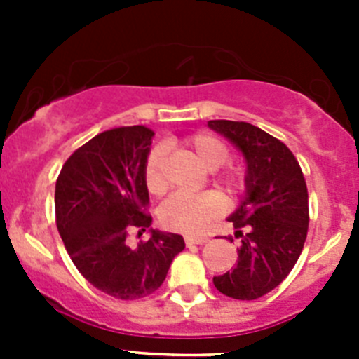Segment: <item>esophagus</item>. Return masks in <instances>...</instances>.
I'll return each instance as SVG.
<instances>
[{"label": "esophagus", "mask_w": 359, "mask_h": 359, "mask_svg": "<svg viewBox=\"0 0 359 359\" xmlns=\"http://www.w3.org/2000/svg\"><path fill=\"white\" fill-rule=\"evenodd\" d=\"M208 241V236H185L187 246L190 244H205Z\"/></svg>", "instance_id": "1"}]
</instances>
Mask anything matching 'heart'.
Returning a JSON list of instances; mask_svg holds the SVG:
<instances>
[{
    "label": "heart",
    "mask_w": 359,
    "mask_h": 359,
    "mask_svg": "<svg viewBox=\"0 0 359 359\" xmlns=\"http://www.w3.org/2000/svg\"><path fill=\"white\" fill-rule=\"evenodd\" d=\"M185 147L192 152V156L207 169L214 170L226 161L228 147L223 142L208 135L198 133L185 140ZM145 187L151 194L160 196L167 190V174H165V149L161 145L149 152L144 167ZM226 183L236 185V176L226 174ZM224 210V199L219 192L207 190L201 194H185L176 192L161 203L158 217L165 228L183 233H196L205 224Z\"/></svg>",
    "instance_id": "1"
}]
</instances>
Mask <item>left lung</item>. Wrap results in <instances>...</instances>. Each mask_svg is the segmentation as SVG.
I'll return each instance as SVG.
<instances>
[{"mask_svg":"<svg viewBox=\"0 0 359 359\" xmlns=\"http://www.w3.org/2000/svg\"><path fill=\"white\" fill-rule=\"evenodd\" d=\"M246 161L244 198L228 217L241 237L236 268L214 277L217 291L237 300L264 297L290 275L302 253L309 224V199L293 152L248 122L210 120Z\"/></svg>","mask_w":359,"mask_h":359,"instance_id":"8db88e82","label":"left lung"}]
</instances>
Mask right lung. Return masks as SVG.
Instances as JSON below:
<instances>
[{"mask_svg": "<svg viewBox=\"0 0 359 359\" xmlns=\"http://www.w3.org/2000/svg\"><path fill=\"white\" fill-rule=\"evenodd\" d=\"M154 133L145 126L104 131L79 147L55 183V219L73 264L97 290L136 300L163 284L174 257L185 248L177 233L152 230L144 167Z\"/></svg>", "mask_w": 359, "mask_h": 359, "instance_id": "1", "label": "right lung"}]
</instances>
